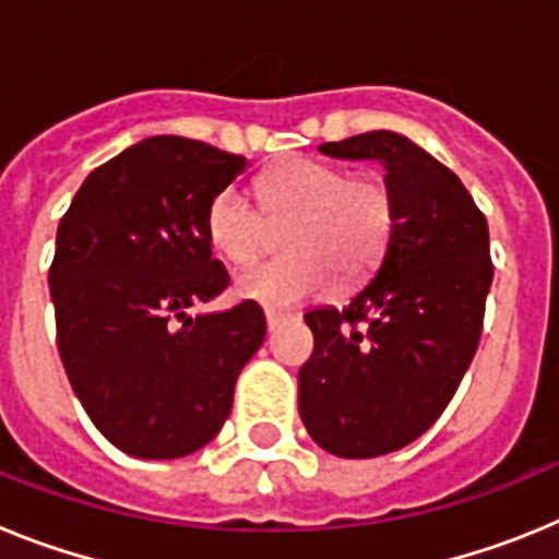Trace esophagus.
<instances>
[{
	"instance_id": "1",
	"label": "esophagus",
	"mask_w": 559,
	"mask_h": 559,
	"mask_svg": "<svg viewBox=\"0 0 559 559\" xmlns=\"http://www.w3.org/2000/svg\"><path fill=\"white\" fill-rule=\"evenodd\" d=\"M285 319H288V316H285V313H280V310H271V308H265V324H269V330H274L276 324H280V322H285Z\"/></svg>"
}]
</instances>
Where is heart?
<instances>
[{"label":"heart","mask_w":559,"mask_h":559,"mask_svg":"<svg viewBox=\"0 0 559 559\" xmlns=\"http://www.w3.org/2000/svg\"><path fill=\"white\" fill-rule=\"evenodd\" d=\"M257 199L243 187H224L206 206V237L231 265H249L271 246V226L283 235L288 257L240 274L237 294L263 305H290L333 285L367 276L392 243L397 201L386 181L353 173L316 156H290L257 181Z\"/></svg>","instance_id":"b5f03b06"}]
</instances>
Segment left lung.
<instances>
[{"instance_id": "8db88e82", "label": "left lung", "mask_w": 559, "mask_h": 559, "mask_svg": "<svg viewBox=\"0 0 559 559\" xmlns=\"http://www.w3.org/2000/svg\"><path fill=\"white\" fill-rule=\"evenodd\" d=\"M378 159L397 201L383 263L347 302L305 313L313 355L299 369V417L333 456L372 459L428 431L471 367L492 283L487 218L459 176L403 133L319 145Z\"/></svg>"}]
</instances>
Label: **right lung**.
Wrapping results in <instances>:
<instances>
[{"instance_id": "add662e5", "label": "right lung", "mask_w": 559, "mask_h": 559, "mask_svg": "<svg viewBox=\"0 0 559 559\" xmlns=\"http://www.w3.org/2000/svg\"><path fill=\"white\" fill-rule=\"evenodd\" d=\"M243 156L147 136L86 176L49 265L58 353L97 431L136 459H179L224 428L265 338L260 305L190 316L229 285L206 206Z\"/></svg>"}]
</instances>
